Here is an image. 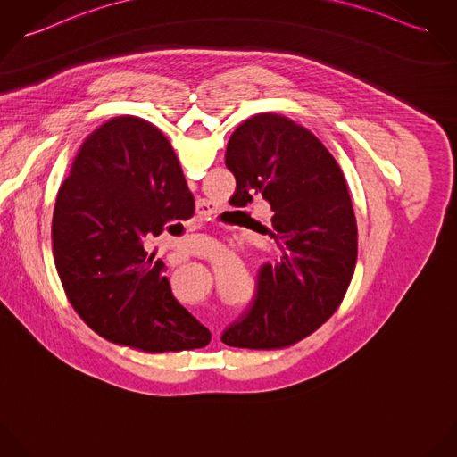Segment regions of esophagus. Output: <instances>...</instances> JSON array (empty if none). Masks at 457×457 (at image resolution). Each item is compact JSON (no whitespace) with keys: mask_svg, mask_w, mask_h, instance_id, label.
Listing matches in <instances>:
<instances>
[{"mask_svg":"<svg viewBox=\"0 0 457 457\" xmlns=\"http://www.w3.org/2000/svg\"><path fill=\"white\" fill-rule=\"evenodd\" d=\"M198 253H200V252H198ZM204 253H205V252H204Z\"/></svg>","mask_w":457,"mask_h":457,"instance_id":"obj_1","label":"esophagus"}]
</instances>
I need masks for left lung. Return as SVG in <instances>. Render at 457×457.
<instances>
[{
  "instance_id": "obj_1",
  "label": "left lung",
  "mask_w": 457,
  "mask_h": 457,
  "mask_svg": "<svg viewBox=\"0 0 457 457\" xmlns=\"http://www.w3.org/2000/svg\"><path fill=\"white\" fill-rule=\"evenodd\" d=\"M226 167L245 207L262 196L273 211L278 261L264 264L252 304L222 334L228 346L280 350L320 328L343 303L354 273L358 229L341 167L315 134L290 118L261 112L233 132Z\"/></svg>"
}]
</instances>
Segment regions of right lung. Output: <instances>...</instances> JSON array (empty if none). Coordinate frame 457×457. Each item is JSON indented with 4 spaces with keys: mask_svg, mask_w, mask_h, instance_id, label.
I'll list each match as a JSON object with an SVG mask.
<instances>
[{
    "mask_svg": "<svg viewBox=\"0 0 457 457\" xmlns=\"http://www.w3.org/2000/svg\"><path fill=\"white\" fill-rule=\"evenodd\" d=\"M191 198L170 142L142 118L116 116L81 144L57 193L52 248L71 306L107 341L158 352L186 332L165 264L142 244Z\"/></svg>",
    "mask_w": 457,
    "mask_h": 457,
    "instance_id": "right-lung-1",
    "label": "right lung"
}]
</instances>
